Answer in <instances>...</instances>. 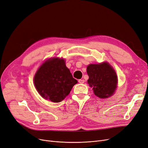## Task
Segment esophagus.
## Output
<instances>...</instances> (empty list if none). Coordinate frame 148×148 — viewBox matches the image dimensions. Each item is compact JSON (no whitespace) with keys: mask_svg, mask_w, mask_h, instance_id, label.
<instances>
[{"mask_svg":"<svg viewBox=\"0 0 148 148\" xmlns=\"http://www.w3.org/2000/svg\"><path fill=\"white\" fill-rule=\"evenodd\" d=\"M78 82H79V83H83L85 82V80H83V79H79V80H78Z\"/></svg>","mask_w":148,"mask_h":148,"instance_id":"esophagus-1","label":"esophagus"}]
</instances>
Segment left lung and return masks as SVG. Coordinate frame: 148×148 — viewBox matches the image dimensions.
Instances as JSON below:
<instances>
[{"instance_id": "obj_1", "label": "left lung", "mask_w": 148, "mask_h": 148, "mask_svg": "<svg viewBox=\"0 0 148 148\" xmlns=\"http://www.w3.org/2000/svg\"><path fill=\"white\" fill-rule=\"evenodd\" d=\"M88 83L93 88L94 94L105 99L111 96L117 88V77L111 65L106 62L91 64L87 67Z\"/></svg>"}]
</instances>
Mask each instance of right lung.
I'll list each match as a JSON object with an SVG mask.
<instances>
[{"instance_id": "1", "label": "right lung", "mask_w": 148, "mask_h": 148, "mask_svg": "<svg viewBox=\"0 0 148 148\" xmlns=\"http://www.w3.org/2000/svg\"><path fill=\"white\" fill-rule=\"evenodd\" d=\"M34 83L42 97L58 103L69 94L77 81L73 78L63 59L53 58L44 62L38 68Z\"/></svg>"}]
</instances>
